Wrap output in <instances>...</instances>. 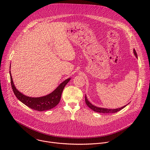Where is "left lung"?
<instances>
[{
    "mask_svg": "<svg viewBox=\"0 0 150 150\" xmlns=\"http://www.w3.org/2000/svg\"><path fill=\"white\" fill-rule=\"evenodd\" d=\"M134 53L135 56V57L138 59V56L137 54V52L135 51V50L134 49ZM85 103H86L87 105L89 107V108L93 110V111L96 112H98V113H116L120 110H121L122 109H123L129 103H128L127 104L122 107V108H117V109H106V108H99V107H97L93 104H92L87 99V96H85Z\"/></svg>",
    "mask_w": 150,
    "mask_h": 150,
    "instance_id": "1",
    "label": "left lung"
}]
</instances>
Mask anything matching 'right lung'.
I'll return each mask as SVG.
<instances>
[{
  "label": "right lung",
  "mask_w": 150,
  "mask_h": 150,
  "mask_svg": "<svg viewBox=\"0 0 150 150\" xmlns=\"http://www.w3.org/2000/svg\"><path fill=\"white\" fill-rule=\"evenodd\" d=\"M9 74L12 90L17 98L21 102H22L23 104L29 107L30 108L40 112H42L53 109L56 105L59 104L64 88H65V85L71 80L70 78L67 79L66 80L62 82L52 93H50L48 95L40 97H31L24 95L16 88L13 82L11 70L9 71Z\"/></svg>",
  "instance_id": "right-lung-1"
}]
</instances>
